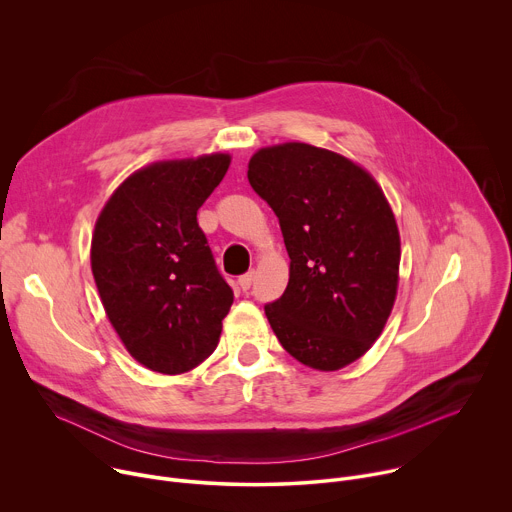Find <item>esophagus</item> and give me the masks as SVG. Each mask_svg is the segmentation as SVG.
Returning a JSON list of instances; mask_svg holds the SVG:
<instances>
[{
	"label": "esophagus",
	"instance_id": "esophagus-1",
	"mask_svg": "<svg viewBox=\"0 0 512 512\" xmlns=\"http://www.w3.org/2000/svg\"><path fill=\"white\" fill-rule=\"evenodd\" d=\"M253 279H255V271H249V273L241 275V277H239V287H241L243 291H247V289L253 285Z\"/></svg>",
	"mask_w": 512,
	"mask_h": 512
}]
</instances>
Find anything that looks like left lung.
<instances>
[{"instance_id": "1", "label": "left lung", "mask_w": 512, "mask_h": 512, "mask_svg": "<svg viewBox=\"0 0 512 512\" xmlns=\"http://www.w3.org/2000/svg\"><path fill=\"white\" fill-rule=\"evenodd\" d=\"M279 218L289 255L283 296L265 306L281 346L316 371H340L377 342L399 287L401 237L369 170L302 141L257 150L247 172Z\"/></svg>"}]
</instances>
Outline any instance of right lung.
<instances>
[{"label": "right lung", "instance_id": "add662e5", "mask_svg": "<svg viewBox=\"0 0 512 512\" xmlns=\"http://www.w3.org/2000/svg\"><path fill=\"white\" fill-rule=\"evenodd\" d=\"M231 154L162 160L127 176L97 216L91 269L105 314L145 369L180 375L212 354L233 291L196 212Z\"/></svg>", "mask_w": 512, "mask_h": 512}]
</instances>
